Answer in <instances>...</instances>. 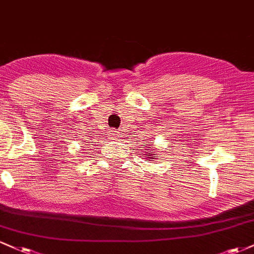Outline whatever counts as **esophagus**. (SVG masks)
Masks as SVG:
<instances>
[{
    "label": "esophagus",
    "instance_id": "esophagus-1",
    "mask_svg": "<svg viewBox=\"0 0 254 254\" xmlns=\"http://www.w3.org/2000/svg\"><path fill=\"white\" fill-rule=\"evenodd\" d=\"M110 135H111V136H112V137H117V135H118V133H117V131L112 130V131H111V132H110Z\"/></svg>",
    "mask_w": 254,
    "mask_h": 254
}]
</instances>
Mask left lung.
<instances>
[{"instance_id":"left-lung-1","label":"left lung","mask_w":254,"mask_h":254,"mask_svg":"<svg viewBox=\"0 0 254 254\" xmlns=\"http://www.w3.org/2000/svg\"><path fill=\"white\" fill-rule=\"evenodd\" d=\"M148 154H149V153H148Z\"/></svg>"}]
</instances>
